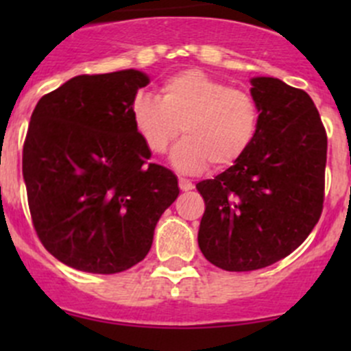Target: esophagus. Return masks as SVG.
<instances>
[{"instance_id":"34e87169","label":"esophagus","mask_w":351,"mask_h":351,"mask_svg":"<svg viewBox=\"0 0 351 351\" xmlns=\"http://www.w3.org/2000/svg\"><path fill=\"white\" fill-rule=\"evenodd\" d=\"M178 185H180V190H182V192H190V190L193 189V183L186 178H180Z\"/></svg>"}]
</instances>
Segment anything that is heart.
Returning <instances> with one entry per match:
<instances>
[{"instance_id":"heart-1","label":"heart","mask_w":351,"mask_h":351,"mask_svg":"<svg viewBox=\"0 0 351 351\" xmlns=\"http://www.w3.org/2000/svg\"><path fill=\"white\" fill-rule=\"evenodd\" d=\"M132 122L147 149L162 154L180 134L169 161L186 175L202 173L212 162L224 169L250 149L260 127V108L247 91L229 88L200 69L166 77L161 98L137 95Z\"/></svg>"}]
</instances>
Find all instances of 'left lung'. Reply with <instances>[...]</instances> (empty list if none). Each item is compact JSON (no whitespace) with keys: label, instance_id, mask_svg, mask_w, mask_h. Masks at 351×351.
Segmentation results:
<instances>
[{"label":"left lung","instance_id":"8db88e82","mask_svg":"<svg viewBox=\"0 0 351 351\" xmlns=\"http://www.w3.org/2000/svg\"><path fill=\"white\" fill-rule=\"evenodd\" d=\"M260 127L231 168L197 183L205 200L198 247L215 267L251 271L277 263L306 241L324 200L328 139L302 90L278 77H251Z\"/></svg>","mask_w":351,"mask_h":351}]
</instances>
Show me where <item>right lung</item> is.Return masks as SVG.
Segmentation results:
<instances>
[{
  "label": "right lung",
  "mask_w": 351,
  "mask_h": 351,
  "mask_svg": "<svg viewBox=\"0 0 351 351\" xmlns=\"http://www.w3.org/2000/svg\"><path fill=\"white\" fill-rule=\"evenodd\" d=\"M149 76L122 69L74 76L38 100L23 146L35 231L61 263L119 274L146 258L178 178L147 162L132 104Z\"/></svg>",
  "instance_id": "1"
}]
</instances>
